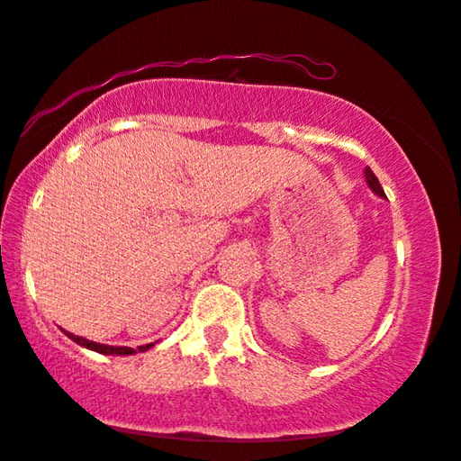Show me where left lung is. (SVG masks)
Segmentation results:
<instances>
[{"mask_svg":"<svg viewBox=\"0 0 461 461\" xmlns=\"http://www.w3.org/2000/svg\"><path fill=\"white\" fill-rule=\"evenodd\" d=\"M365 180H367V185H369L371 191H374L375 194L382 196V199H385V193H384V188H382V185H379V180H377L375 174L371 172V167H365Z\"/></svg>","mask_w":461,"mask_h":461,"instance_id":"8db88e82","label":"left lung"}]
</instances>
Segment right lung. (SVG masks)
I'll use <instances>...</instances> for the list:
<instances>
[{"label": "right lung", "mask_w": 461, "mask_h": 461, "mask_svg": "<svg viewBox=\"0 0 461 461\" xmlns=\"http://www.w3.org/2000/svg\"><path fill=\"white\" fill-rule=\"evenodd\" d=\"M63 332L68 334V339H71L73 342H77L79 347L96 350V353H102V355H135L137 350H139V353H143V350H148V348L153 347V342H151V345H143V347H137V348H131V347H111V345H100V342L82 339V336H76V334H71L68 330H63Z\"/></svg>", "instance_id": "obj_1"}]
</instances>
